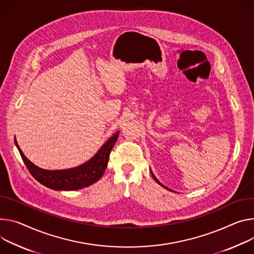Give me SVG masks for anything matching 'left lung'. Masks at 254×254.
<instances>
[{
  "instance_id": "8db88e82",
  "label": "left lung",
  "mask_w": 254,
  "mask_h": 254,
  "mask_svg": "<svg viewBox=\"0 0 254 254\" xmlns=\"http://www.w3.org/2000/svg\"><path fill=\"white\" fill-rule=\"evenodd\" d=\"M150 172H151V174H152V176H153V178H154V179H155V181H156V182H157V183H158V184H159V186H161V187H162V188H164V189H166V190H170V191H173V190H169V189H168V188H166V187H165V186H163V184H162V183H161V182H160V181H159V180H158V179H157V178H156V176H155V175H154V173H153V172H152V170H151V169H150ZM173 192H175V191H173Z\"/></svg>"
}]
</instances>
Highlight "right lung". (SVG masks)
I'll use <instances>...</instances> for the list:
<instances>
[{
    "label": "right lung",
    "mask_w": 254,
    "mask_h": 254,
    "mask_svg": "<svg viewBox=\"0 0 254 254\" xmlns=\"http://www.w3.org/2000/svg\"><path fill=\"white\" fill-rule=\"evenodd\" d=\"M119 133L120 131H117L110 136L87 162L74 168L62 170H47L37 167L23 154L16 139L15 145L30 174L42 186L54 190H78L91 186L101 178L107 167L110 151L118 140Z\"/></svg>",
    "instance_id": "add662e5"
}]
</instances>
